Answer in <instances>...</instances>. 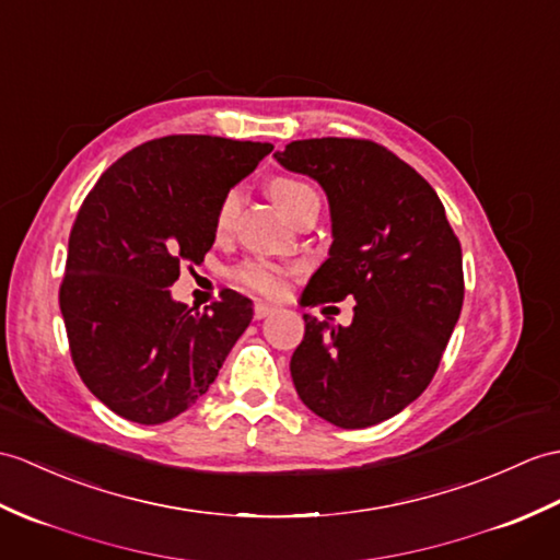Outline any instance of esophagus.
<instances>
[{
  "instance_id": "obj_1",
  "label": "esophagus",
  "mask_w": 560,
  "mask_h": 560,
  "mask_svg": "<svg viewBox=\"0 0 560 560\" xmlns=\"http://www.w3.org/2000/svg\"><path fill=\"white\" fill-rule=\"evenodd\" d=\"M275 310H277L275 305H269V303L257 301V303H255V319H265V317H269L271 312H275Z\"/></svg>"
}]
</instances>
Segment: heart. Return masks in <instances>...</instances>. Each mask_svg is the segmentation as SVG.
Returning <instances> with one entry per match:
<instances>
[{
    "label": "heart",
    "instance_id": "heart-1",
    "mask_svg": "<svg viewBox=\"0 0 560 560\" xmlns=\"http://www.w3.org/2000/svg\"><path fill=\"white\" fill-rule=\"evenodd\" d=\"M269 195H271V200L277 202L279 210L289 219L295 212H301L305 205L319 202L317 192L312 190L307 184H303V180H295V178H285V176H279L271 180ZM241 205H243V192L238 188H233L224 195V200H221L219 210H217V231L219 233L231 231L233 221H236V217L241 212ZM233 279L243 285H248V289H253V291L267 293V295H277L283 289V269H279L277 265H269V262H245L238 269H233Z\"/></svg>",
    "mask_w": 560,
    "mask_h": 560
}]
</instances>
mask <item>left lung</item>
I'll return each instance as SVG.
<instances>
[{
    "mask_svg": "<svg viewBox=\"0 0 560 560\" xmlns=\"http://www.w3.org/2000/svg\"><path fill=\"white\" fill-rule=\"evenodd\" d=\"M275 160L315 178L329 200V257L301 303L355 298L348 327L303 315L293 386L336 427L380 424L410 406L439 368L463 307L460 243L434 188L372 140H295Z\"/></svg>",
    "mask_w": 560,
    "mask_h": 560,
    "instance_id": "1",
    "label": "left lung"
}]
</instances>
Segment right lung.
<instances>
[{
	"instance_id": "obj_1",
	"label": "right lung",
	"mask_w": 560,
	"mask_h": 560,
	"mask_svg": "<svg viewBox=\"0 0 560 560\" xmlns=\"http://www.w3.org/2000/svg\"><path fill=\"white\" fill-rule=\"evenodd\" d=\"M271 142L166 136L126 152L75 217L59 307L73 365L104 406L138 424L188 410L248 329L253 301L224 291L198 312L172 298L180 265L217 238L224 195Z\"/></svg>"
}]
</instances>
